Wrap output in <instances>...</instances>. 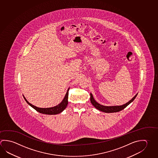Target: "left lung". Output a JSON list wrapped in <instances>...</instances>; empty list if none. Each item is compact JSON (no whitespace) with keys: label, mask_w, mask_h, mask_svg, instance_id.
Wrapping results in <instances>:
<instances>
[{"label":"left lung","mask_w":158,"mask_h":158,"mask_svg":"<svg viewBox=\"0 0 158 158\" xmlns=\"http://www.w3.org/2000/svg\"><path fill=\"white\" fill-rule=\"evenodd\" d=\"M138 93L136 94L134 97H133L130 101L128 102L125 103V104L122 105H116V106H104V105H101L99 103L96 102V100L94 99V97L93 95L90 93V102L91 104L94 106L95 108L98 109L99 110L104 112V113H116L124 109L125 108H126L127 105H129L131 102L134 101V100L135 99L136 97L137 96Z\"/></svg>","instance_id":"obj_1"}]
</instances>
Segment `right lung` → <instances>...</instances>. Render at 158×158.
I'll return each mask as SVG.
<instances>
[{"mask_svg": "<svg viewBox=\"0 0 158 158\" xmlns=\"http://www.w3.org/2000/svg\"><path fill=\"white\" fill-rule=\"evenodd\" d=\"M69 88H68V89L67 93L65 94L64 99L61 101V102L60 104H59L58 105L55 106L54 107H51V108H38L37 106L32 105L30 102H28V100L26 99L25 97H24V98L26 101V102H27L29 105L31 106L32 108H34L35 110H36L37 111H38L40 113L43 114H48V115H56V114H58L61 113L67 107V105L68 104V91H69Z\"/></svg>", "mask_w": 158, "mask_h": 158, "instance_id": "1", "label": "right lung"}]
</instances>
